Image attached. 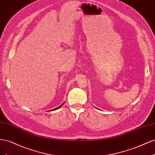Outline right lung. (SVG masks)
Segmentation results:
<instances>
[{"mask_svg":"<svg viewBox=\"0 0 155 155\" xmlns=\"http://www.w3.org/2000/svg\"><path fill=\"white\" fill-rule=\"evenodd\" d=\"M63 104H64V103H63V104L61 105H60L59 107H57V108H55V109H53V110H58V109H59L60 107H62V105H63Z\"/></svg>","mask_w":155,"mask_h":155,"instance_id":"1","label":"right lung"}]
</instances>
